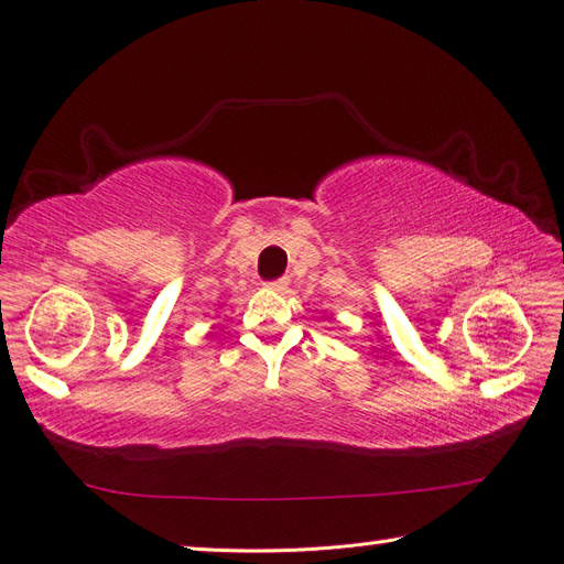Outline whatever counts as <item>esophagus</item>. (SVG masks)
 <instances>
[{
    "label": "esophagus",
    "instance_id": "obj_1",
    "mask_svg": "<svg viewBox=\"0 0 564 564\" xmlns=\"http://www.w3.org/2000/svg\"><path fill=\"white\" fill-rule=\"evenodd\" d=\"M265 286L270 289V292H284V289L289 286V282L282 278V280H272V282H268Z\"/></svg>",
    "mask_w": 564,
    "mask_h": 564
}]
</instances>
